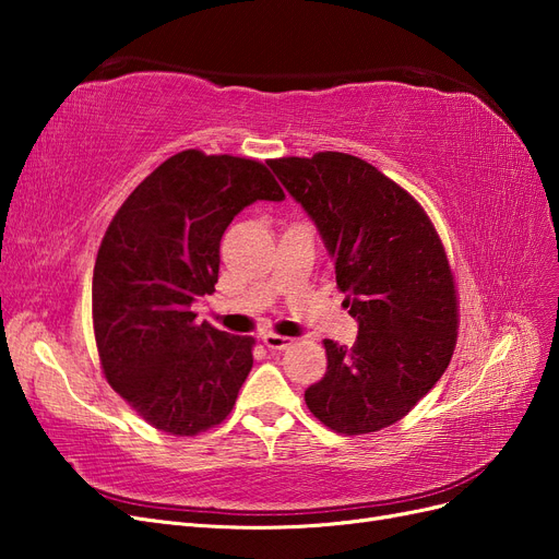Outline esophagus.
Returning <instances> with one entry per match:
<instances>
[{
	"mask_svg": "<svg viewBox=\"0 0 559 559\" xmlns=\"http://www.w3.org/2000/svg\"><path fill=\"white\" fill-rule=\"evenodd\" d=\"M292 343H294L292 337H286V335H277V333H265V335H263V345H265L267 349H273V352L286 349Z\"/></svg>",
	"mask_w": 559,
	"mask_h": 559,
	"instance_id": "esophagus-1",
	"label": "esophagus"
}]
</instances>
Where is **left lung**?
Masks as SVG:
<instances>
[{
  "label": "left lung",
  "instance_id": "obj_1",
  "mask_svg": "<svg viewBox=\"0 0 559 559\" xmlns=\"http://www.w3.org/2000/svg\"><path fill=\"white\" fill-rule=\"evenodd\" d=\"M267 165L314 222L359 321L349 349L324 341L326 376L306 389L308 408L335 433L380 431L452 359L460 314L443 242L419 202L357 156L321 151Z\"/></svg>",
  "mask_w": 559,
  "mask_h": 559
}]
</instances>
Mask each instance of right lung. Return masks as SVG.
<instances>
[{
  "label": "right lung",
  "mask_w": 559,
  "mask_h": 559,
  "mask_svg": "<svg viewBox=\"0 0 559 559\" xmlns=\"http://www.w3.org/2000/svg\"><path fill=\"white\" fill-rule=\"evenodd\" d=\"M284 200L267 167L181 151L111 218L93 270V326L107 382L151 427L195 436L222 425L247 380L253 337L195 324L214 292L222 235L247 205Z\"/></svg>",
  "instance_id": "right-lung-1"
}]
</instances>
